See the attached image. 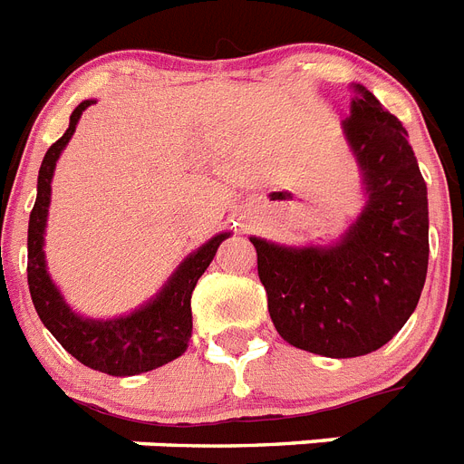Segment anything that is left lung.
<instances>
[{
	"label": "left lung",
	"mask_w": 464,
	"mask_h": 464,
	"mask_svg": "<svg viewBox=\"0 0 464 464\" xmlns=\"http://www.w3.org/2000/svg\"><path fill=\"white\" fill-rule=\"evenodd\" d=\"M353 89L342 130L363 172V212L325 247L250 238L278 334L328 358L387 344L418 306L430 262L427 184L408 131L368 89Z\"/></svg>",
	"instance_id": "8db88e82"
}]
</instances>
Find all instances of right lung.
Wrapping results in <instances>:
<instances>
[{"mask_svg":"<svg viewBox=\"0 0 464 464\" xmlns=\"http://www.w3.org/2000/svg\"><path fill=\"white\" fill-rule=\"evenodd\" d=\"M92 103L93 101H82L72 111L65 134L46 150L42 160L40 177H37V200H34L30 226H27V285H30V297L37 309V316L70 356H75L80 363L93 371L127 377L160 368L186 352L190 330H193L190 295L196 290L198 278L205 274V268L217 255L221 240L228 238L231 233H219L196 252H190L169 276L162 290L130 316L112 318V321L77 316L75 311L65 304L63 295L53 285L52 276L46 274L42 247H44L46 214L52 202V179L56 160L61 158V150L70 141V136L75 134L80 115Z\"/></svg>","mask_w":464,"mask_h":464,"instance_id":"add662e5","label":"right lung"}]
</instances>
